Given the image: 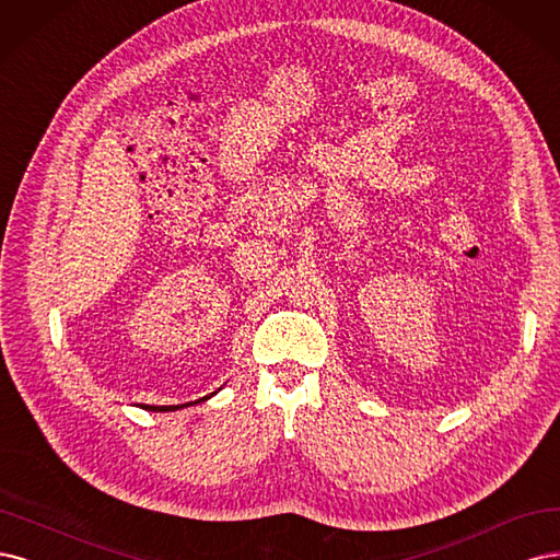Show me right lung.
Segmentation results:
<instances>
[{"label": "right lung", "instance_id": "add662e5", "mask_svg": "<svg viewBox=\"0 0 560 560\" xmlns=\"http://www.w3.org/2000/svg\"><path fill=\"white\" fill-rule=\"evenodd\" d=\"M211 395H215V393H211ZM211 395H207V398H202V400H209ZM197 402H200V400H197ZM188 405H192V402H188ZM188 405H186V407H188ZM182 407H184V405H182ZM182 407H178V405L174 407V405H172V407H160V409H158V407H147V409H151V411H174V409H182Z\"/></svg>", "mask_w": 560, "mask_h": 560}]
</instances>
